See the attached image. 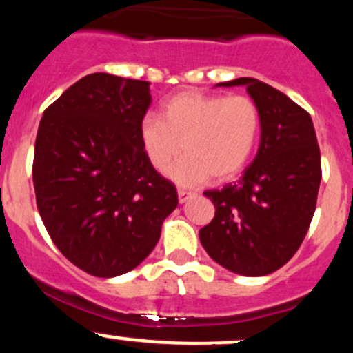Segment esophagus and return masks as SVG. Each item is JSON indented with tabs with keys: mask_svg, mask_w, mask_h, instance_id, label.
Returning <instances> with one entry per match:
<instances>
[{
	"mask_svg": "<svg viewBox=\"0 0 353 353\" xmlns=\"http://www.w3.org/2000/svg\"><path fill=\"white\" fill-rule=\"evenodd\" d=\"M177 196H179V202L181 204H184V202H188L189 199H192L196 194L190 192V190H185V189H179L177 190Z\"/></svg>",
	"mask_w": 353,
	"mask_h": 353,
	"instance_id": "34e87169",
	"label": "esophagus"
}]
</instances>
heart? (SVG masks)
<instances>
[{
  "mask_svg": "<svg viewBox=\"0 0 353 353\" xmlns=\"http://www.w3.org/2000/svg\"><path fill=\"white\" fill-rule=\"evenodd\" d=\"M262 132V112L249 96L184 91L163 106V116L141 121L139 137L156 171H168L184 151L188 156L169 171L177 184L199 185L212 176L229 181L254 156Z\"/></svg>",
  "mask_w": 353,
  "mask_h": 353,
  "instance_id": "b5f03b06",
  "label": "heart"
}]
</instances>
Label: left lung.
Returning a JSON list of instances; mask_svg holds the SVG:
<instances>
[{"instance_id": "obj_1", "label": "left lung", "mask_w": 353, "mask_h": 353, "mask_svg": "<svg viewBox=\"0 0 353 353\" xmlns=\"http://www.w3.org/2000/svg\"><path fill=\"white\" fill-rule=\"evenodd\" d=\"M217 86H245L262 112L261 145L241 181L204 192L216 216L199 239L219 265L261 277L285 265L309 230L322 179L317 136L309 112L262 81Z\"/></svg>"}]
</instances>
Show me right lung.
I'll return each mask as SVG.
<instances>
[{
  "label": "right lung",
  "mask_w": 353,
  "mask_h": 353,
  "mask_svg": "<svg viewBox=\"0 0 353 353\" xmlns=\"http://www.w3.org/2000/svg\"><path fill=\"white\" fill-rule=\"evenodd\" d=\"M148 81L84 76L43 112L34 144L36 205L61 254L94 277L132 270L152 252L177 190L145 156Z\"/></svg>",
  "instance_id": "obj_1"
}]
</instances>
